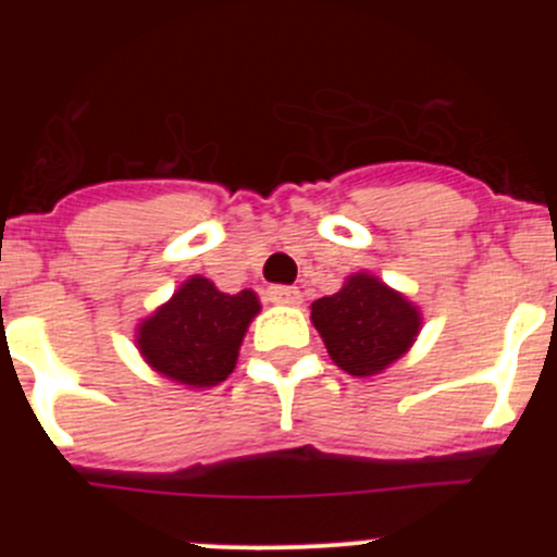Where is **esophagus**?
<instances>
[{
    "label": "esophagus",
    "mask_w": 557,
    "mask_h": 557,
    "mask_svg": "<svg viewBox=\"0 0 557 557\" xmlns=\"http://www.w3.org/2000/svg\"><path fill=\"white\" fill-rule=\"evenodd\" d=\"M267 296L274 305H301V290L294 288V285H272Z\"/></svg>",
    "instance_id": "34e87169"
}]
</instances>
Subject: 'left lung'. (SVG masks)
Returning a JSON list of instances; mask_svg holds the SVG:
<instances>
[{
    "label": "left lung",
    "instance_id": "left-lung-1",
    "mask_svg": "<svg viewBox=\"0 0 557 557\" xmlns=\"http://www.w3.org/2000/svg\"><path fill=\"white\" fill-rule=\"evenodd\" d=\"M312 323L336 367L374 377L412 347L423 318L407 296L358 272L334 296L312 301Z\"/></svg>",
    "mask_w": 557,
    "mask_h": 557
}]
</instances>
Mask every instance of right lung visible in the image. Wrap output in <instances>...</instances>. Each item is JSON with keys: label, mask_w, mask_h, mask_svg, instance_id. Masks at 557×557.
Listing matches in <instances>:
<instances>
[{"label": "right lung", "mask_w": 557, "mask_h": 557, "mask_svg": "<svg viewBox=\"0 0 557 557\" xmlns=\"http://www.w3.org/2000/svg\"><path fill=\"white\" fill-rule=\"evenodd\" d=\"M261 305L252 290L223 294L194 274L137 329L150 369L188 387H212L237 367L239 345Z\"/></svg>", "instance_id": "1"}]
</instances>
